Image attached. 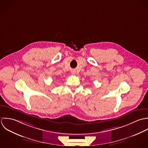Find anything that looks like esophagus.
<instances>
[{
	"label": "esophagus",
	"instance_id": "34e87169",
	"mask_svg": "<svg viewBox=\"0 0 148 148\" xmlns=\"http://www.w3.org/2000/svg\"><path fill=\"white\" fill-rule=\"evenodd\" d=\"M71 73H72V74H75V72H74V71H71Z\"/></svg>",
	"mask_w": 148,
	"mask_h": 148
}]
</instances>
